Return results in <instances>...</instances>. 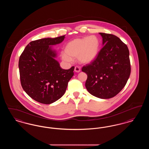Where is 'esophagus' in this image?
<instances>
[{
  "instance_id": "1",
  "label": "esophagus",
  "mask_w": 149,
  "mask_h": 149,
  "mask_svg": "<svg viewBox=\"0 0 149 149\" xmlns=\"http://www.w3.org/2000/svg\"><path fill=\"white\" fill-rule=\"evenodd\" d=\"M81 70L80 69V67L79 66H76L75 67V69H74V71H75L76 72H79Z\"/></svg>"
}]
</instances>
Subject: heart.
I'll return each mask as SVG.
<instances>
[{"label": "heart", "mask_w": 149, "mask_h": 149, "mask_svg": "<svg viewBox=\"0 0 149 149\" xmlns=\"http://www.w3.org/2000/svg\"><path fill=\"white\" fill-rule=\"evenodd\" d=\"M100 41L95 36L75 38L68 43L65 47V53L61 54L62 59L68 62L77 57L81 64H89L95 60L99 53Z\"/></svg>", "instance_id": "b5f03b06"}]
</instances>
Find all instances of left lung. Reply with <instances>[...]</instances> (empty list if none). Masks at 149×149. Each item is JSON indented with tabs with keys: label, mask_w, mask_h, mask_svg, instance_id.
Masks as SVG:
<instances>
[{
	"label": "left lung",
	"mask_w": 149,
	"mask_h": 149,
	"mask_svg": "<svg viewBox=\"0 0 149 149\" xmlns=\"http://www.w3.org/2000/svg\"><path fill=\"white\" fill-rule=\"evenodd\" d=\"M102 49L94 61L81 70L88 75L85 87L88 92L101 99H109L122 91L131 74L129 50L116 36L99 33Z\"/></svg>",
	"instance_id": "8db88e82"
}]
</instances>
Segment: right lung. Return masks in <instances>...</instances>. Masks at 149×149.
Returning a JSON list of instances; mask_svg holds the SVG:
<instances>
[{
  "label": "right lung",
  "instance_id": "obj_1",
  "mask_svg": "<svg viewBox=\"0 0 149 149\" xmlns=\"http://www.w3.org/2000/svg\"><path fill=\"white\" fill-rule=\"evenodd\" d=\"M65 36L31 41L19 57L22 86L31 98L39 103L49 104L60 99L74 75V66L63 69L55 59V51L49 46L63 42Z\"/></svg>",
  "mask_w": 149,
  "mask_h": 149
}]
</instances>
